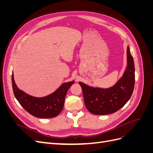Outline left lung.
Returning a JSON list of instances; mask_svg holds the SVG:
<instances>
[{"label":"left lung","mask_w":153,"mask_h":153,"mask_svg":"<svg viewBox=\"0 0 153 153\" xmlns=\"http://www.w3.org/2000/svg\"><path fill=\"white\" fill-rule=\"evenodd\" d=\"M127 68L117 84L109 89H99L79 82L86 108L95 115L117 112L130 99L135 85V65L129 47L127 48Z\"/></svg>","instance_id":"left-lung-1"}]
</instances>
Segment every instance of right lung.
<instances>
[{"label": "right lung", "instance_id": "obj_1", "mask_svg": "<svg viewBox=\"0 0 153 153\" xmlns=\"http://www.w3.org/2000/svg\"><path fill=\"white\" fill-rule=\"evenodd\" d=\"M74 81L64 83L53 93L43 98L29 96L17 87L12 75L13 93L21 106L30 114L38 118H52L62 111L67 92Z\"/></svg>", "mask_w": 153, "mask_h": 153}]
</instances>
